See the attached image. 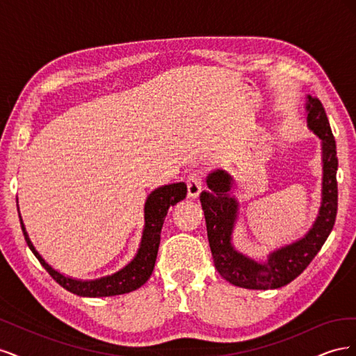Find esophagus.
Wrapping results in <instances>:
<instances>
[{
    "label": "esophagus",
    "mask_w": 356,
    "mask_h": 356,
    "mask_svg": "<svg viewBox=\"0 0 356 356\" xmlns=\"http://www.w3.org/2000/svg\"><path fill=\"white\" fill-rule=\"evenodd\" d=\"M203 187L202 174L199 170L191 172L187 178V196L191 199H197Z\"/></svg>",
    "instance_id": "1"
}]
</instances>
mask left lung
Returning <instances> with one entry per match:
<instances>
[{
	"label": "left lung",
	"instance_id": "8db88e82",
	"mask_svg": "<svg viewBox=\"0 0 356 356\" xmlns=\"http://www.w3.org/2000/svg\"><path fill=\"white\" fill-rule=\"evenodd\" d=\"M307 127L321 139L322 195L318 217L309 232L257 260L238 251L233 232L239 220V202L232 196L233 177L215 169L207 177L208 191H202L200 203L207 221L208 241L218 273L230 284L246 289H276L289 284L305 270L330 236L337 215V148L324 106L315 96H306Z\"/></svg>",
	"mask_w": 356,
	"mask_h": 356
}]
</instances>
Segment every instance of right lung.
Instances as JSON below:
<instances>
[{
	"mask_svg": "<svg viewBox=\"0 0 356 356\" xmlns=\"http://www.w3.org/2000/svg\"><path fill=\"white\" fill-rule=\"evenodd\" d=\"M186 195L187 186L184 182H174V184L161 186L149 193L144 204L145 222L141 242H139V248L135 257L132 258V261L113 275L102 276L98 279H89V281L88 279L83 281V279L65 276L63 273L58 272L56 268H53L35 250L34 243L29 239V234L25 229L24 220L20 215L19 218L29 250L38 258L41 266L46 268L49 275L55 279L60 286L80 297H111L131 293V291L138 289L148 281V277L152 276L156 264L157 251L160 245V233L161 227H163L168 209L177 204L179 200L186 199Z\"/></svg>",
	"mask_w": 356,
	"mask_h": 356,
	"instance_id": "add662e5",
	"label": "right lung"
}]
</instances>
